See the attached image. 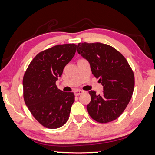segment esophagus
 <instances>
[{
  "label": "esophagus",
  "instance_id": "1",
  "mask_svg": "<svg viewBox=\"0 0 155 155\" xmlns=\"http://www.w3.org/2000/svg\"><path fill=\"white\" fill-rule=\"evenodd\" d=\"M84 92V91H82V90H76L74 91V94H75V95L76 96H78L80 95H81V94H82Z\"/></svg>",
  "mask_w": 155,
  "mask_h": 155
}]
</instances>
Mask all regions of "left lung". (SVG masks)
Segmentation results:
<instances>
[{
	"label": "left lung",
	"instance_id": "8db88e82",
	"mask_svg": "<svg viewBox=\"0 0 155 155\" xmlns=\"http://www.w3.org/2000/svg\"><path fill=\"white\" fill-rule=\"evenodd\" d=\"M77 51L89 62L92 73L103 86L97 95L91 90L87 105L90 116L100 123H107L121 115L133 93L134 76L126 58L115 48L101 43H78Z\"/></svg>",
	"mask_w": 155,
	"mask_h": 155
}]
</instances>
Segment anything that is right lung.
<instances>
[{
    "instance_id": "obj_1",
    "label": "right lung",
    "mask_w": 155,
    "mask_h": 155,
    "mask_svg": "<svg viewBox=\"0 0 155 155\" xmlns=\"http://www.w3.org/2000/svg\"><path fill=\"white\" fill-rule=\"evenodd\" d=\"M76 49L77 45L72 43L45 50L33 58L24 74V101L35 119L45 127L59 128L69 119L75 95L73 92L58 89L55 82Z\"/></svg>"
}]
</instances>
